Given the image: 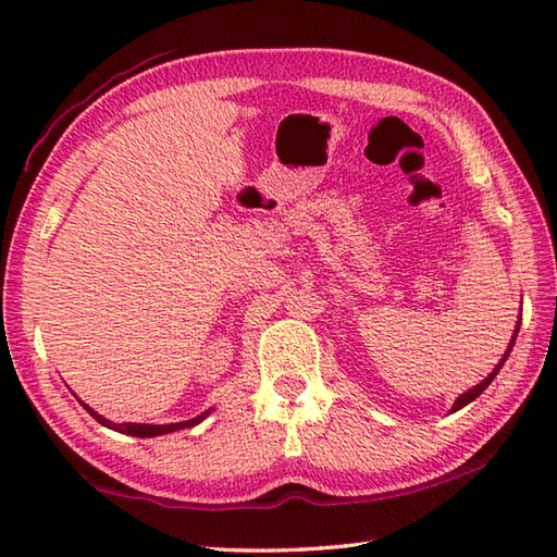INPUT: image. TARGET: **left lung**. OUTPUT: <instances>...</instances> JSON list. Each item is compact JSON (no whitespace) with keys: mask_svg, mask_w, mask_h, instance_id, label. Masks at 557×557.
<instances>
[{"mask_svg":"<svg viewBox=\"0 0 557 557\" xmlns=\"http://www.w3.org/2000/svg\"><path fill=\"white\" fill-rule=\"evenodd\" d=\"M519 325H522V313H519V321H517V327H515V333H512V339H510V345H507V349H505V354H503V359L498 361V366H495V369L488 373V377H483V381H481L479 385L467 389V393H461V395L455 399V405H453V409H449V411H457V409H461V407H467L469 401H474V399L483 393V389H486V387L493 383V377L500 373L503 363L507 361V357H510V351H512V347H515V339H517V333H519Z\"/></svg>","mask_w":557,"mask_h":557,"instance_id":"left-lung-1","label":"left lung"}]
</instances>
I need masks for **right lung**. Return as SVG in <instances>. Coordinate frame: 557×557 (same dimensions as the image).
I'll list each match as a JSON object with an SVG mask.
<instances>
[{
	"mask_svg": "<svg viewBox=\"0 0 557 557\" xmlns=\"http://www.w3.org/2000/svg\"><path fill=\"white\" fill-rule=\"evenodd\" d=\"M81 401V399H78ZM83 405V409H86L92 419H96L98 423H102V425H108V429H112V431H116V433H124V435H134V437H156V435H168V433H174V431H182V429H191V425H198L200 421H203L208 413L212 411V409H208V411H203V413H198V417H194V419H188V421H180V423H114V421H110V419H104V417H100V413L92 409V407H88L86 401H81Z\"/></svg>",
	"mask_w": 557,
	"mask_h": 557,
	"instance_id": "right-lung-1",
	"label": "right lung"
}]
</instances>
